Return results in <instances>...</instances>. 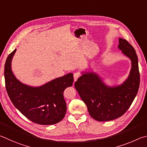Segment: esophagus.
<instances>
[{"instance_id": "esophagus-1", "label": "esophagus", "mask_w": 147, "mask_h": 147, "mask_svg": "<svg viewBox=\"0 0 147 147\" xmlns=\"http://www.w3.org/2000/svg\"><path fill=\"white\" fill-rule=\"evenodd\" d=\"M80 76H81V74H80V73H79V72H76V73H74V81H76L77 80H78V79Z\"/></svg>"}]
</instances>
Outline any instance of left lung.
Masks as SVG:
<instances>
[{
	"mask_svg": "<svg viewBox=\"0 0 147 147\" xmlns=\"http://www.w3.org/2000/svg\"><path fill=\"white\" fill-rule=\"evenodd\" d=\"M119 43L118 48L132 63L129 76L122 84L107 86L98 74L92 71L84 72L74 84L90 116L99 121H108L122 116L132 105L140 87L136 50L127 40L119 38Z\"/></svg>",
	"mask_w": 147,
	"mask_h": 147,
	"instance_id": "1",
	"label": "left lung"
}]
</instances>
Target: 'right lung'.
Masks as SVG:
<instances>
[{
    "mask_svg": "<svg viewBox=\"0 0 147 147\" xmlns=\"http://www.w3.org/2000/svg\"><path fill=\"white\" fill-rule=\"evenodd\" d=\"M16 50L7 57L4 66L6 88L12 103L33 123L50 125L60 122L66 112L63 92L73 84V74L56 78L38 87L23 84L11 70V60Z\"/></svg>",
    "mask_w": 147,
    "mask_h": 147,
    "instance_id": "right-lung-1",
    "label": "right lung"
}]
</instances>
